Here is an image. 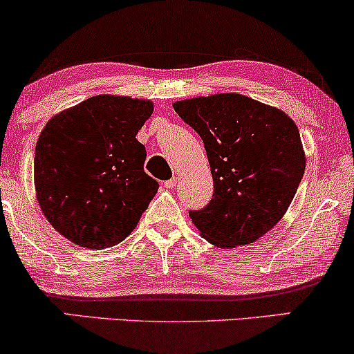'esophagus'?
I'll list each match as a JSON object with an SVG mask.
<instances>
[{"mask_svg":"<svg viewBox=\"0 0 354 354\" xmlns=\"http://www.w3.org/2000/svg\"><path fill=\"white\" fill-rule=\"evenodd\" d=\"M162 185H164V188H166V190H172V188L177 185V177L171 178V180H166L162 183Z\"/></svg>","mask_w":354,"mask_h":354,"instance_id":"esophagus-1","label":"esophagus"}]
</instances>
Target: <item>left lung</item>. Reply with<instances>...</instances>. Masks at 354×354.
<instances>
[{"mask_svg":"<svg viewBox=\"0 0 354 354\" xmlns=\"http://www.w3.org/2000/svg\"><path fill=\"white\" fill-rule=\"evenodd\" d=\"M174 110L203 140L213 198L190 211L200 236L219 249L247 245L284 216L306 169L296 123L242 94L177 100Z\"/></svg>","mask_w":354,"mask_h":354,"instance_id":"left-lung-1","label":"left lung"}]
</instances>
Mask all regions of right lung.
<instances>
[{"instance_id": "right-lung-1", "label": "right lung", "mask_w": 354, "mask_h": 354, "mask_svg": "<svg viewBox=\"0 0 354 354\" xmlns=\"http://www.w3.org/2000/svg\"><path fill=\"white\" fill-rule=\"evenodd\" d=\"M154 104L100 94L53 115L35 145L34 185L48 223L76 245L107 249L130 236L159 183L136 133Z\"/></svg>"}]
</instances>
